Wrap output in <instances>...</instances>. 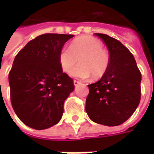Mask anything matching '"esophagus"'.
Here are the masks:
<instances>
[{
  "instance_id": "1",
  "label": "esophagus",
  "mask_w": 154,
  "mask_h": 154,
  "mask_svg": "<svg viewBox=\"0 0 154 154\" xmlns=\"http://www.w3.org/2000/svg\"><path fill=\"white\" fill-rule=\"evenodd\" d=\"M73 83H74V86H75V87H77L78 85H80L81 84V82H79V81H77V80H74Z\"/></svg>"
}]
</instances>
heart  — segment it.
Returning <instances> with one entry per match:
<instances>
[{
    "label": "heart",
    "mask_w": 154,
    "mask_h": 154,
    "mask_svg": "<svg viewBox=\"0 0 154 154\" xmlns=\"http://www.w3.org/2000/svg\"><path fill=\"white\" fill-rule=\"evenodd\" d=\"M79 61V65L72 71L71 75L77 78H87L92 74L100 77L108 69L110 57L103 48V44L97 38L90 35L75 38L68 48H62L58 54L61 69L69 72Z\"/></svg>",
    "instance_id": "heart-1"
}]
</instances>
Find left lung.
<instances>
[{
    "label": "left lung",
    "mask_w": 154,
    "mask_h": 154,
    "mask_svg": "<svg viewBox=\"0 0 154 154\" xmlns=\"http://www.w3.org/2000/svg\"><path fill=\"white\" fill-rule=\"evenodd\" d=\"M109 50L108 69L100 80L88 85L86 111L92 121L107 126L125 122L141 98V72L133 54L119 40L95 34Z\"/></svg>",
    "instance_id": "8db88e82"
}]
</instances>
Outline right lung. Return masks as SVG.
I'll return each mask as SVG.
<instances>
[{"label": "right lung", "instance_id": "add662e5", "mask_svg": "<svg viewBox=\"0 0 154 154\" xmlns=\"http://www.w3.org/2000/svg\"><path fill=\"white\" fill-rule=\"evenodd\" d=\"M73 35L44 34L19 52L10 72L11 101L19 119L32 129H45L59 122L73 80L63 72L58 54Z\"/></svg>", "mask_w": 154, "mask_h": 154}]
</instances>
